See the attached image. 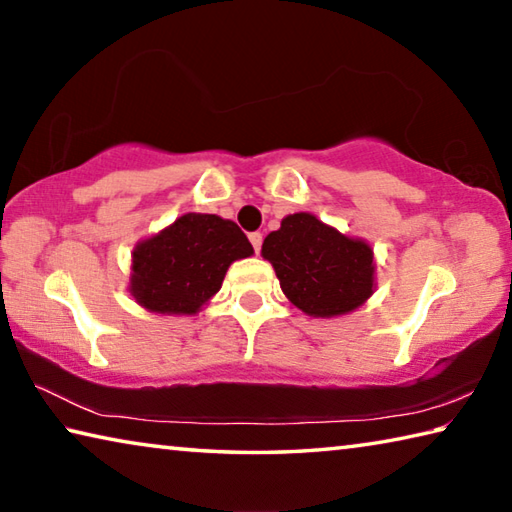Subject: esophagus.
<instances>
[{
  "instance_id": "esophagus-1",
  "label": "esophagus",
  "mask_w": 512,
  "mask_h": 512,
  "mask_svg": "<svg viewBox=\"0 0 512 512\" xmlns=\"http://www.w3.org/2000/svg\"><path fill=\"white\" fill-rule=\"evenodd\" d=\"M250 244H253V248H255V253H259V250H262V232H250Z\"/></svg>"
}]
</instances>
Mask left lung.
I'll use <instances>...</instances> for the list:
<instances>
[{"mask_svg":"<svg viewBox=\"0 0 512 512\" xmlns=\"http://www.w3.org/2000/svg\"><path fill=\"white\" fill-rule=\"evenodd\" d=\"M280 287L293 305L309 316H339L370 298L375 282L372 250L300 212L282 221L262 246Z\"/></svg>","mask_w":512,"mask_h":512,"instance_id":"obj_1","label":"left lung"}]
</instances>
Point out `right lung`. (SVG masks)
<instances>
[{"instance_id": "1", "label": "right lung", "mask_w": 512, "mask_h": 512, "mask_svg": "<svg viewBox=\"0 0 512 512\" xmlns=\"http://www.w3.org/2000/svg\"><path fill=\"white\" fill-rule=\"evenodd\" d=\"M253 255L237 223L216 214H183L133 253L131 291L158 314H196L221 289L228 266Z\"/></svg>"}]
</instances>
